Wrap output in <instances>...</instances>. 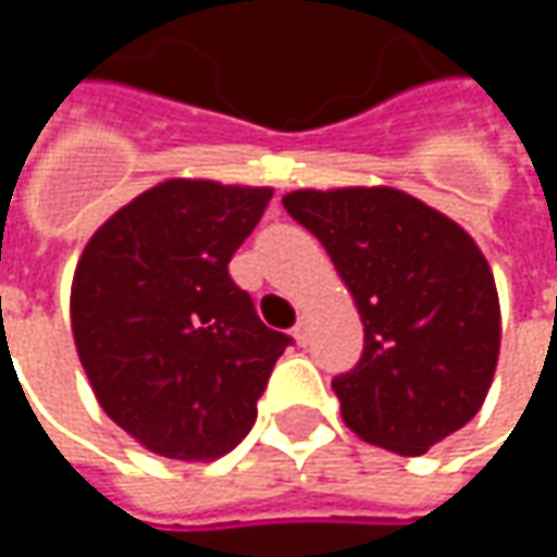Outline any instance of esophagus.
Wrapping results in <instances>:
<instances>
[{
  "label": "esophagus",
  "instance_id": "obj_1",
  "mask_svg": "<svg viewBox=\"0 0 557 557\" xmlns=\"http://www.w3.org/2000/svg\"><path fill=\"white\" fill-rule=\"evenodd\" d=\"M310 332H312L310 315L304 312V315L297 319V325H294V337H297V344H307V341H310Z\"/></svg>",
  "mask_w": 557,
  "mask_h": 557
}]
</instances>
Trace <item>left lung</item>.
<instances>
[{"instance_id": "1", "label": "left lung", "mask_w": 557, "mask_h": 557, "mask_svg": "<svg viewBox=\"0 0 557 557\" xmlns=\"http://www.w3.org/2000/svg\"><path fill=\"white\" fill-rule=\"evenodd\" d=\"M285 210L322 242L362 315L366 347L332 381L344 424L421 456L481 412L499 359V294L474 238L406 191L300 188Z\"/></svg>"}]
</instances>
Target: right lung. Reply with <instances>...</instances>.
Listing matches in <instances>:
<instances>
[{"label": "right lung", "mask_w": 557, "mask_h": 557, "mask_svg": "<svg viewBox=\"0 0 557 557\" xmlns=\"http://www.w3.org/2000/svg\"><path fill=\"white\" fill-rule=\"evenodd\" d=\"M269 198L272 188L166 180L117 210L76 263L79 362L108 418L158 456L235 449L290 344L228 275Z\"/></svg>", "instance_id": "obj_1"}]
</instances>
